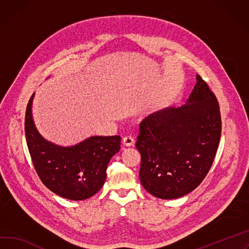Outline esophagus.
I'll use <instances>...</instances> for the list:
<instances>
[{
    "mask_svg": "<svg viewBox=\"0 0 249 249\" xmlns=\"http://www.w3.org/2000/svg\"><path fill=\"white\" fill-rule=\"evenodd\" d=\"M135 144V140L132 137H125L123 139V145L126 147H132Z\"/></svg>",
    "mask_w": 249,
    "mask_h": 249,
    "instance_id": "1",
    "label": "esophagus"
}]
</instances>
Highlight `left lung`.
I'll return each instance as SVG.
<instances>
[{
	"instance_id": "1",
	"label": "left lung",
	"mask_w": 249,
	"mask_h": 249,
	"mask_svg": "<svg viewBox=\"0 0 249 249\" xmlns=\"http://www.w3.org/2000/svg\"><path fill=\"white\" fill-rule=\"evenodd\" d=\"M220 133L217 99L196 74L185 105L157 111L140 124L136 148L141 154L139 176L144 189L163 199L193 192L212 167Z\"/></svg>"
}]
</instances>
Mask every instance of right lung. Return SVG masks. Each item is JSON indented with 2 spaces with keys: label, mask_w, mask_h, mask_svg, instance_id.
Returning <instances> with one entry per match:
<instances>
[{
  "label": "right lung",
  "mask_w": 249,
  "mask_h": 249,
  "mask_svg": "<svg viewBox=\"0 0 249 249\" xmlns=\"http://www.w3.org/2000/svg\"><path fill=\"white\" fill-rule=\"evenodd\" d=\"M32 95L26 111L25 131L29 152L43 185L57 196L83 200L104 185L111 158L120 150V136H91L72 145L60 146L44 139L33 118Z\"/></svg>",
  "instance_id": "right-lung-1"
}]
</instances>
